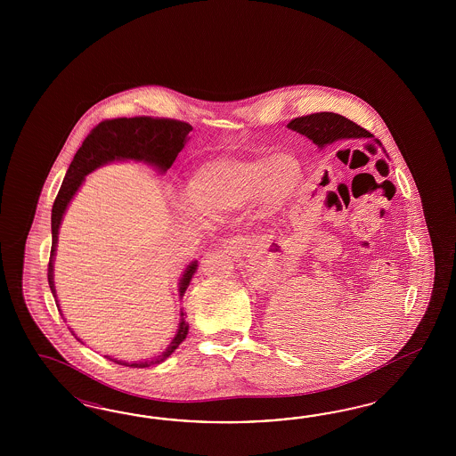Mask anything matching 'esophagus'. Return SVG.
Listing matches in <instances>:
<instances>
[{
	"label": "esophagus",
	"mask_w": 456,
	"mask_h": 456,
	"mask_svg": "<svg viewBox=\"0 0 456 456\" xmlns=\"http://www.w3.org/2000/svg\"><path fill=\"white\" fill-rule=\"evenodd\" d=\"M224 246L225 248H229V250H240V248H244V239H240V237H232V239H227L225 242H224Z\"/></svg>",
	"instance_id": "obj_1"
}]
</instances>
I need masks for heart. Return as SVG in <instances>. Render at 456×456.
Returning <instances> with one entry per match:
<instances>
[{
  "label": "heart",
  "mask_w": 456,
  "mask_h": 456,
  "mask_svg": "<svg viewBox=\"0 0 456 456\" xmlns=\"http://www.w3.org/2000/svg\"><path fill=\"white\" fill-rule=\"evenodd\" d=\"M303 170L296 157L279 153L264 159H212L197 167L187 185L193 208L222 217L256 200L265 208L286 204L299 189Z\"/></svg>",
  "instance_id": "b5f03b06"
}]
</instances>
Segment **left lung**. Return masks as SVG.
<instances>
[{"instance_id":"8db88e82","label":"left lung","mask_w":456,"mask_h":456,"mask_svg":"<svg viewBox=\"0 0 456 456\" xmlns=\"http://www.w3.org/2000/svg\"><path fill=\"white\" fill-rule=\"evenodd\" d=\"M288 126L311 138L321 149L341 138L371 137L366 128L332 111H319L292 118Z\"/></svg>"}]
</instances>
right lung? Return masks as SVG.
Masks as SVG:
<instances>
[{
	"instance_id": "add662e5",
	"label": "right lung",
	"mask_w": 456,
	"mask_h": 456,
	"mask_svg": "<svg viewBox=\"0 0 456 456\" xmlns=\"http://www.w3.org/2000/svg\"><path fill=\"white\" fill-rule=\"evenodd\" d=\"M191 130L192 126L187 122H180L174 118H159V117L111 118V120H103L95 128H92V132L83 140L78 152L75 153L52 208L53 240H52V252H50V263H48V284L53 297H56L55 284H53V259H55L58 229L63 219L65 208L69 206L71 197L78 191V187L82 185L85 175L107 162L125 160V159L147 162L159 167L160 172H166L167 168H170L174 164L180 151L183 149V143ZM195 269H197V263H192L183 273V277L180 281V296H183V292L189 288ZM56 307H58V301H56ZM187 332H189V324L182 319L179 331L172 339V343L160 356H155L151 361L130 364L109 356L105 358L130 368H149L152 364L166 361L185 339Z\"/></svg>"
}]
</instances>
